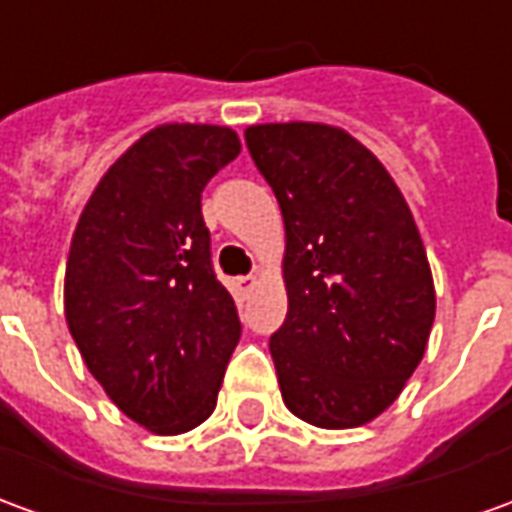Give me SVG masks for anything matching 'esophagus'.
<instances>
[{
  "label": "esophagus",
  "mask_w": 512,
  "mask_h": 512,
  "mask_svg": "<svg viewBox=\"0 0 512 512\" xmlns=\"http://www.w3.org/2000/svg\"><path fill=\"white\" fill-rule=\"evenodd\" d=\"M255 285H257V277H252V274H249V277H238V280L232 282V288H235V296H238V299H249V293H252Z\"/></svg>",
  "instance_id": "obj_1"
}]
</instances>
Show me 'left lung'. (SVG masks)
Listing matches in <instances>:
<instances>
[{
    "label": "left lung",
    "instance_id": "1",
    "mask_svg": "<svg viewBox=\"0 0 512 512\" xmlns=\"http://www.w3.org/2000/svg\"><path fill=\"white\" fill-rule=\"evenodd\" d=\"M249 155L285 221L288 316L268 341L282 402L324 430L377 418L424 357L435 288L391 174L330 124H255Z\"/></svg>",
    "mask_w": 512,
    "mask_h": 512
}]
</instances>
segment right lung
I'll return each instance as SVG.
<instances>
[{
    "label": "right lung",
    "mask_w": 512,
    "mask_h": 512,
    "mask_svg": "<svg viewBox=\"0 0 512 512\" xmlns=\"http://www.w3.org/2000/svg\"><path fill=\"white\" fill-rule=\"evenodd\" d=\"M238 152L230 127H155L107 169L71 238V338L113 405L157 435L216 410L241 338L202 219L205 185Z\"/></svg>",
    "instance_id": "add662e5"
}]
</instances>
